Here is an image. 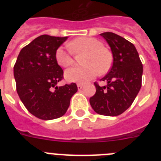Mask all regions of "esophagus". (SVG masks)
Returning a JSON list of instances; mask_svg holds the SVG:
<instances>
[{
  "label": "esophagus",
  "mask_w": 161,
  "mask_h": 161,
  "mask_svg": "<svg viewBox=\"0 0 161 161\" xmlns=\"http://www.w3.org/2000/svg\"><path fill=\"white\" fill-rule=\"evenodd\" d=\"M77 88H78V89H81L82 88H83V85H82V84H77Z\"/></svg>",
  "instance_id": "1"
}]
</instances>
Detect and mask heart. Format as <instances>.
<instances>
[{"mask_svg":"<svg viewBox=\"0 0 161 161\" xmlns=\"http://www.w3.org/2000/svg\"><path fill=\"white\" fill-rule=\"evenodd\" d=\"M68 47L75 54L85 53L81 63L84 66L69 68L65 72V78L69 82L85 83L97 75L105 74L110 69L113 63L111 52L104 47L102 42L93 38L80 37L69 42ZM58 64L68 68L73 64L70 51L59 47L55 54Z\"/></svg>","mask_w":161,"mask_h":161,"instance_id":"b5f03b06","label":"heart"}]
</instances>
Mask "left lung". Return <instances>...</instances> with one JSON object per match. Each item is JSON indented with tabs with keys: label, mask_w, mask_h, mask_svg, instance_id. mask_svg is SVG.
Returning a JSON list of instances; mask_svg holds the SVG:
<instances>
[{
	"label": "left lung",
	"mask_w": 161,
	"mask_h": 161,
	"mask_svg": "<svg viewBox=\"0 0 161 161\" xmlns=\"http://www.w3.org/2000/svg\"><path fill=\"white\" fill-rule=\"evenodd\" d=\"M113 54V65L101 80L106 86L95 82L96 93L89 102L96 113L118 116L128 109L142 85L143 64L134 44L112 32L101 34Z\"/></svg>",
	"instance_id": "8db88e82"
}]
</instances>
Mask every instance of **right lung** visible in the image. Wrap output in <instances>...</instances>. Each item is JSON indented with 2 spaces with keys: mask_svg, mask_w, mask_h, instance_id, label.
<instances>
[{
  "mask_svg": "<svg viewBox=\"0 0 161 161\" xmlns=\"http://www.w3.org/2000/svg\"><path fill=\"white\" fill-rule=\"evenodd\" d=\"M68 37L43 35L24 47L14 67L17 93L28 111L42 120L62 117L67 112L76 83L58 87L63 69L55 60L56 50Z\"/></svg>",
  "mask_w": 161,
  "mask_h": 161,
  "instance_id": "add662e5",
  "label": "right lung"
}]
</instances>
